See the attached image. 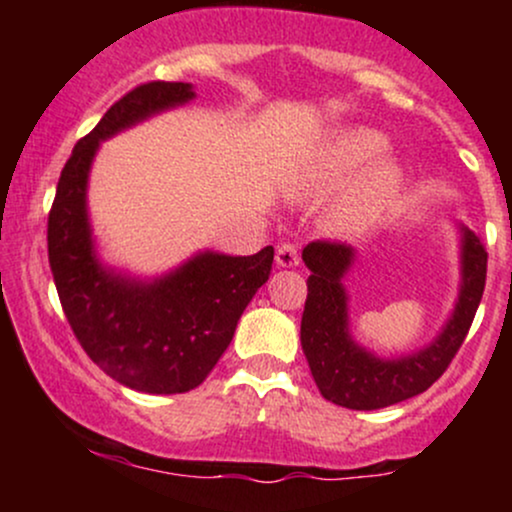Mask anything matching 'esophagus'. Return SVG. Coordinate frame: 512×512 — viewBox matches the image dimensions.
<instances>
[{"label": "esophagus", "mask_w": 512, "mask_h": 512, "mask_svg": "<svg viewBox=\"0 0 512 512\" xmlns=\"http://www.w3.org/2000/svg\"><path fill=\"white\" fill-rule=\"evenodd\" d=\"M276 264H279V267H298V264H301V250H298V245H279V250H276Z\"/></svg>", "instance_id": "1"}]
</instances>
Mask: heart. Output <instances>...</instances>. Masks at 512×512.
<instances>
[{"instance_id":"heart-1","label":"heart","mask_w":512,"mask_h":512,"mask_svg":"<svg viewBox=\"0 0 512 512\" xmlns=\"http://www.w3.org/2000/svg\"><path fill=\"white\" fill-rule=\"evenodd\" d=\"M387 149V137L378 129L349 127L339 129L330 142L322 146L320 154L310 163L305 173V185L310 190H332L356 175L358 170L373 163ZM399 168L392 161H378L354 182L349 195L337 211L339 226L346 231L366 226L387 207L399 190Z\"/></svg>"}]
</instances>
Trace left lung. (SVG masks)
<instances>
[{"instance_id": "left-lung-1", "label": "left lung", "mask_w": 512, "mask_h": 512, "mask_svg": "<svg viewBox=\"0 0 512 512\" xmlns=\"http://www.w3.org/2000/svg\"><path fill=\"white\" fill-rule=\"evenodd\" d=\"M486 260L477 233L462 226V286L443 332L416 354L378 358L349 334L342 279L354 262V248L332 240L305 245L303 262L310 276L301 344L320 395L339 407L370 411L426 392L448 370L472 327L484 296Z\"/></svg>"}]
</instances>
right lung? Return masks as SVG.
Listing matches in <instances>:
<instances>
[{"instance_id": "right-lung-1", "label": "right lung", "mask_w": 512, "mask_h": 512, "mask_svg": "<svg viewBox=\"0 0 512 512\" xmlns=\"http://www.w3.org/2000/svg\"><path fill=\"white\" fill-rule=\"evenodd\" d=\"M192 98L195 91L182 81H149L125 93L76 142L48 216L52 279L74 337L103 373L149 395H178L204 383L274 262L272 245L248 257L207 250L161 279L139 281L96 257L86 187L98 146Z\"/></svg>"}]
</instances>
